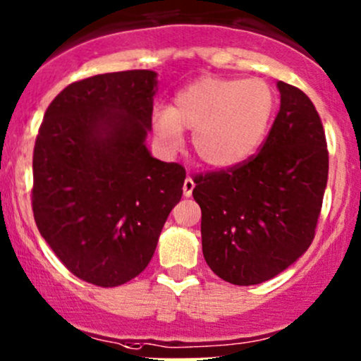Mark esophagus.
<instances>
[{"label": "esophagus", "mask_w": 361, "mask_h": 361, "mask_svg": "<svg viewBox=\"0 0 361 361\" xmlns=\"http://www.w3.org/2000/svg\"><path fill=\"white\" fill-rule=\"evenodd\" d=\"M193 188H195V183H193L192 178H187V180H185V183H183V195L185 197H192Z\"/></svg>", "instance_id": "obj_1"}]
</instances>
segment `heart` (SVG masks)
Segmentation results:
<instances>
[{"label": "heart", "instance_id": "obj_1", "mask_svg": "<svg viewBox=\"0 0 361 361\" xmlns=\"http://www.w3.org/2000/svg\"><path fill=\"white\" fill-rule=\"evenodd\" d=\"M274 108V90L260 78H200L157 114L156 133L174 149L181 130H190L193 152L205 166L233 168L260 149Z\"/></svg>", "mask_w": 361, "mask_h": 361}]
</instances>
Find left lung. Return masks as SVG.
<instances>
[{"instance_id":"left-lung-1","label":"left lung","mask_w":361,"mask_h":361,"mask_svg":"<svg viewBox=\"0 0 361 361\" xmlns=\"http://www.w3.org/2000/svg\"><path fill=\"white\" fill-rule=\"evenodd\" d=\"M277 89L281 108L260 152L193 180L205 262L238 286L272 279L308 250L327 185L326 133L314 102L281 80Z\"/></svg>"}]
</instances>
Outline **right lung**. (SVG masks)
Returning <instances> with one entry per match:
<instances>
[{
    "instance_id": "right-lung-1",
    "label": "right lung",
    "mask_w": 361,
    "mask_h": 361,
    "mask_svg": "<svg viewBox=\"0 0 361 361\" xmlns=\"http://www.w3.org/2000/svg\"><path fill=\"white\" fill-rule=\"evenodd\" d=\"M156 90L152 70L73 82L35 138V224L71 274L96 286H120L147 267L183 195V166L145 145Z\"/></svg>"
}]
</instances>
